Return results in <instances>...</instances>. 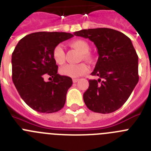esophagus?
Instances as JSON below:
<instances>
[{
	"mask_svg": "<svg viewBox=\"0 0 151 151\" xmlns=\"http://www.w3.org/2000/svg\"><path fill=\"white\" fill-rule=\"evenodd\" d=\"M78 78H73V82H74V83H76V82H78Z\"/></svg>",
	"mask_w": 151,
	"mask_h": 151,
	"instance_id": "1",
	"label": "esophagus"
}]
</instances>
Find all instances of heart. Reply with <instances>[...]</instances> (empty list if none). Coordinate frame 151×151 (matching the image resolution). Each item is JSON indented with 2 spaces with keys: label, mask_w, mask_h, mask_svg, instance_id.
<instances>
[{
  "label": "heart",
  "mask_w": 151,
  "mask_h": 151,
  "mask_svg": "<svg viewBox=\"0 0 151 151\" xmlns=\"http://www.w3.org/2000/svg\"><path fill=\"white\" fill-rule=\"evenodd\" d=\"M69 45L73 48L76 49L79 53H81L84 60H91L92 57L89 53L90 46L86 41L82 39L74 40L69 43ZM52 57L56 63L59 65H61L65 62V52H64L62 45H57L54 47L52 50ZM88 72V67L85 63L66 64L60 69V73L61 75L65 76L72 77V78L81 76L82 75L87 73Z\"/></svg>",
  "instance_id": "obj_1"
}]
</instances>
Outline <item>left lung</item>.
I'll return each mask as SVG.
<instances>
[{
    "mask_svg": "<svg viewBox=\"0 0 151 151\" xmlns=\"http://www.w3.org/2000/svg\"><path fill=\"white\" fill-rule=\"evenodd\" d=\"M74 35L88 38L97 48L98 60L83 99L89 110L110 113L121 107L138 82V57L131 39L108 28L83 29Z\"/></svg>",
    "mask_w": 151,
    "mask_h": 151,
    "instance_id": "1",
    "label": "left lung"
}]
</instances>
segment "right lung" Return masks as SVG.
<instances>
[{
  "label": "right lung",
  "instance_id": "right-lung-1",
  "mask_svg": "<svg viewBox=\"0 0 151 151\" xmlns=\"http://www.w3.org/2000/svg\"><path fill=\"white\" fill-rule=\"evenodd\" d=\"M72 37L57 32L32 33L19 41L12 54L13 84L26 104L38 113H55L64 106L73 80L57 73L52 50ZM46 77L50 82H45Z\"/></svg>",
  "mask_w": 151,
  "mask_h": 151
}]
</instances>
